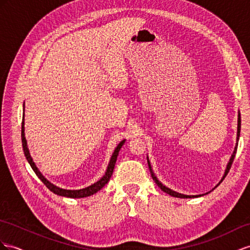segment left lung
Instances as JSON below:
<instances>
[{"label": "left lung", "mask_w": 250, "mask_h": 250, "mask_svg": "<svg viewBox=\"0 0 250 250\" xmlns=\"http://www.w3.org/2000/svg\"><path fill=\"white\" fill-rule=\"evenodd\" d=\"M240 132H241V114H240V112H239V114H238V132H236V144H235V146H234V150H233V153H232L231 157H230L229 162H228V164H227V167H226V169H225V173H224V175H223V177H222V180L220 181V183L217 184L216 186H215L213 189H215V188H216L217 186H219V185L223 182L224 178H225V177H226V175L228 174V172H229L230 168H231V165H232V162H233V159H234L235 153H236V149H238V143H239V138H240ZM146 161H148L149 169H150V172H151V175H152L153 181H154V182L157 184V186H158L159 188H161L164 192H166V193L169 194V195H171V196L178 197V198H194V197H200V196H203V195H205V194H208L209 192H211V191H209V192H207V193H205V194H198V195H187V194L180 193V192H176V191L172 190V189H170V188H168V187H166L163 183H161V182L158 181V178H157V177H156V175L154 174V172H153L152 167H151V164H150V161H149V157H148V156H146ZM213 189H212V190H213Z\"/></svg>", "instance_id": "obj_1"}]
</instances>
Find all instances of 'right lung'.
I'll list each match as a JSON object with an SVG mask.
<instances>
[{
	"mask_svg": "<svg viewBox=\"0 0 250 250\" xmlns=\"http://www.w3.org/2000/svg\"><path fill=\"white\" fill-rule=\"evenodd\" d=\"M23 111H24V104H23ZM25 127H24V114H23V121H22V133H21V136H22V146H23V151H24V154L25 157H26L27 162L29 163L30 167L33 168V170L35 171V173L37 174V176L40 178L42 181V183L45 185V186L52 191L54 192L55 194L57 195H60V196H65V197H70V198H82V197H86V196H91L93 194H95L96 192H98L100 189L104 188L105 185L107 184V182L110 181V178L113 174V171H114V167H115V164H116L117 161V156H118V153L121 149V146H124V144L125 143V139H124L123 142H120L118 144V146L115 148L113 154L111 156L110 159V163L107 165V168L104 175L102 176L99 181H97L96 183L92 184L91 186L85 187V188H82V189H78V190H68V189H62L60 187H57L56 185L52 184L49 181H47L45 177L43 176V174L40 172V170L37 168L36 164L33 161V157H31L30 153H29V149H28V146H27V140L25 138Z\"/></svg>",
	"mask_w": 250,
	"mask_h": 250,
	"instance_id": "right-lung-1",
	"label": "right lung"
}]
</instances>
